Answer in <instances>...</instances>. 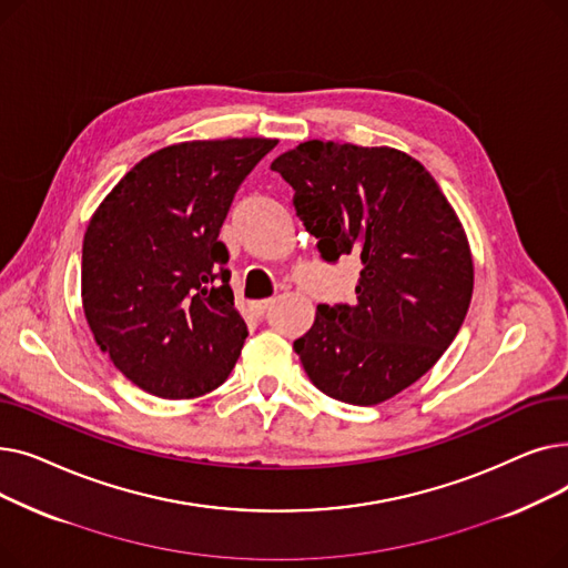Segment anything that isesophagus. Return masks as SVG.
Returning a JSON list of instances; mask_svg holds the SVG:
<instances>
[{
  "instance_id": "1",
  "label": "esophagus",
  "mask_w": 568,
  "mask_h": 568,
  "mask_svg": "<svg viewBox=\"0 0 568 568\" xmlns=\"http://www.w3.org/2000/svg\"><path fill=\"white\" fill-rule=\"evenodd\" d=\"M274 306V300H262V302H251V311H253V315H257V317H262L268 308Z\"/></svg>"
}]
</instances>
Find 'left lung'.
Listing matches in <instances>:
<instances>
[{"label": "left lung", "mask_w": 568, "mask_h": 568, "mask_svg": "<svg viewBox=\"0 0 568 568\" xmlns=\"http://www.w3.org/2000/svg\"><path fill=\"white\" fill-rule=\"evenodd\" d=\"M272 170L320 257L362 262L354 304H320L294 341L326 396L377 405L426 375L465 322L474 266L465 230L430 172L389 146L308 140Z\"/></svg>", "instance_id": "1"}]
</instances>
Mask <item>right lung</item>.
<instances>
[{
    "instance_id": "add662e5",
    "label": "right lung",
    "mask_w": 568,
    "mask_h": 568,
    "mask_svg": "<svg viewBox=\"0 0 568 568\" xmlns=\"http://www.w3.org/2000/svg\"><path fill=\"white\" fill-rule=\"evenodd\" d=\"M276 146L197 140L142 159L92 216L82 242V306L99 347L146 394L182 400L232 373L246 322L219 242L234 193Z\"/></svg>"
}]
</instances>
